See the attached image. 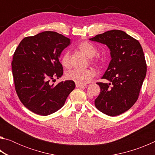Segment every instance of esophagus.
Listing matches in <instances>:
<instances>
[{
    "instance_id": "esophagus-1",
    "label": "esophagus",
    "mask_w": 155,
    "mask_h": 155,
    "mask_svg": "<svg viewBox=\"0 0 155 155\" xmlns=\"http://www.w3.org/2000/svg\"><path fill=\"white\" fill-rule=\"evenodd\" d=\"M86 85H82V84H78V83H76V87H85Z\"/></svg>"
}]
</instances>
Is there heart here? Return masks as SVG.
I'll use <instances>...</instances> for the list:
<instances>
[{
    "mask_svg": "<svg viewBox=\"0 0 155 155\" xmlns=\"http://www.w3.org/2000/svg\"><path fill=\"white\" fill-rule=\"evenodd\" d=\"M78 50L85 54L86 56L90 57V61L92 64H98V61L96 59H93V57L97 52V50L93 44H91L87 41H83L80 43L77 46ZM70 52L67 51H65L60 58V62L61 65L64 68H69L70 64ZM94 76H95V72L91 69H86V70H78L74 69L71 71L68 72L65 74V77L67 79L70 81H72L78 84H85L92 79Z\"/></svg>",
    "mask_w": 155,
    "mask_h": 155,
    "instance_id": "1",
    "label": "heart"
}]
</instances>
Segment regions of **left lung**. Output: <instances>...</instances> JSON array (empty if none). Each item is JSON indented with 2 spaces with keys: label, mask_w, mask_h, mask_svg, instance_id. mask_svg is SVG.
<instances>
[{
  "label": "left lung",
  "mask_w": 155,
  "mask_h": 155,
  "mask_svg": "<svg viewBox=\"0 0 155 155\" xmlns=\"http://www.w3.org/2000/svg\"><path fill=\"white\" fill-rule=\"evenodd\" d=\"M90 40L105 44L111 60L98 82L101 93L95 100L100 111L109 116L123 114L133 107L146 74V63L139 41L120 30H111L97 35Z\"/></svg>",
  "instance_id": "1"
}]
</instances>
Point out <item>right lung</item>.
<instances>
[{
	"label": "right lung",
	"instance_id": "obj_1",
	"mask_svg": "<svg viewBox=\"0 0 155 155\" xmlns=\"http://www.w3.org/2000/svg\"><path fill=\"white\" fill-rule=\"evenodd\" d=\"M70 44V39L61 34L44 31L26 37L15 49L12 63L15 91L21 103L36 114L58 111L75 88L72 81L50 83L63 75L59 57Z\"/></svg>",
	"mask_w": 155,
	"mask_h": 155
}]
</instances>
